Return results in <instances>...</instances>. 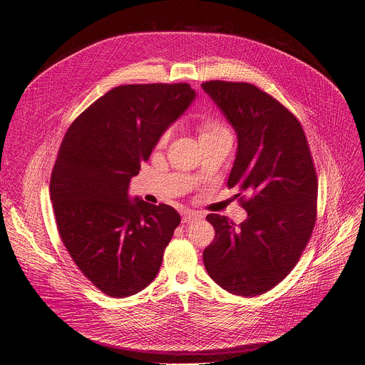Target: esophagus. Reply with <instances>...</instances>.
<instances>
[{
	"instance_id": "esophagus-1",
	"label": "esophagus",
	"mask_w": 365,
	"mask_h": 365,
	"mask_svg": "<svg viewBox=\"0 0 365 365\" xmlns=\"http://www.w3.org/2000/svg\"><path fill=\"white\" fill-rule=\"evenodd\" d=\"M200 218H202V215H200L199 212L187 211V212L185 214V217H183V224H190V222L197 221V220H200Z\"/></svg>"
}]
</instances>
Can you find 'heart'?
<instances>
[{"instance_id":"obj_1","label":"heart","mask_w":365,"mask_h":365,"mask_svg":"<svg viewBox=\"0 0 365 365\" xmlns=\"http://www.w3.org/2000/svg\"><path fill=\"white\" fill-rule=\"evenodd\" d=\"M169 135H170V131L165 133L160 143L163 144L169 138ZM217 135H231V133L222 123L215 121V120H206V121L200 123V125H199V138L200 140L210 138V137H217Z\"/></svg>"}]
</instances>
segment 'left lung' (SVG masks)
<instances>
[{
    "label": "left lung",
    "instance_id": "left-lung-1",
    "mask_svg": "<svg viewBox=\"0 0 365 365\" xmlns=\"http://www.w3.org/2000/svg\"><path fill=\"white\" fill-rule=\"evenodd\" d=\"M202 88L237 133L228 187L250 196L241 197L248 217L238 227L218 214L206 217L215 238L203 250V264L227 292L263 294L292 272L314 231L315 166L300 123L273 96L245 82Z\"/></svg>",
    "mask_w": 365,
    "mask_h": 365
}]
</instances>
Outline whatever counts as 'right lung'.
<instances>
[{
  "mask_svg": "<svg viewBox=\"0 0 365 365\" xmlns=\"http://www.w3.org/2000/svg\"><path fill=\"white\" fill-rule=\"evenodd\" d=\"M195 98L187 83L121 85L63 137L50 179L58 231L78 269L108 296L135 294L159 273L180 215L131 199L128 186Z\"/></svg>",
  "mask_w": 365,
  "mask_h": 365,
  "instance_id": "obj_1",
  "label": "right lung"
}]
</instances>
